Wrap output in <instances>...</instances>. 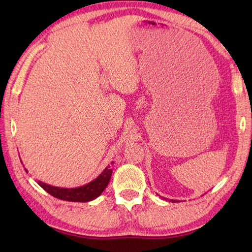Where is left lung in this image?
Returning a JSON list of instances; mask_svg holds the SVG:
<instances>
[{
    "mask_svg": "<svg viewBox=\"0 0 252 252\" xmlns=\"http://www.w3.org/2000/svg\"><path fill=\"white\" fill-rule=\"evenodd\" d=\"M171 201H175V200H171Z\"/></svg>",
    "mask_w": 252,
    "mask_h": 252,
    "instance_id": "obj_1",
    "label": "left lung"
}]
</instances>
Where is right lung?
Masks as SVG:
<instances>
[{
    "label": "right lung",
    "mask_w": 252,
    "mask_h": 252,
    "mask_svg": "<svg viewBox=\"0 0 252 252\" xmlns=\"http://www.w3.org/2000/svg\"><path fill=\"white\" fill-rule=\"evenodd\" d=\"M25 170L26 172H28L27 169ZM111 173L112 170L107 167L95 180L90 182L89 184H85L81 187H76V189H63V187L61 189V187L42 183L40 181H37V184L49 194L58 198V199L74 202H88L97 198L104 191L109 183Z\"/></svg>",
    "instance_id": "1"
}]
</instances>
